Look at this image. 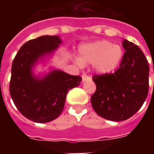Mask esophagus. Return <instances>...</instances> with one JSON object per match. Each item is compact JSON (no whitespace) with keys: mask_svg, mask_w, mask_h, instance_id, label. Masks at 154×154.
Returning <instances> with one entry per match:
<instances>
[{"mask_svg":"<svg viewBox=\"0 0 154 154\" xmlns=\"http://www.w3.org/2000/svg\"><path fill=\"white\" fill-rule=\"evenodd\" d=\"M82 82H87V81L91 80V78L90 77H88L87 75H82Z\"/></svg>","mask_w":154,"mask_h":154,"instance_id":"obj_1","label":"esophagus"}]
</instances>
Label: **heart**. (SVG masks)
<instances>
[{"label":"heart","instance_id":"heart-1","mask_svg":"<svg viewBox=\"0 0 154 154\" xmlns=\"http://www.w3.org/2000/svg\"><path fill=\"white\" fill-rule=\"evenodd\" d=\"M124 57V50L119 44L108 40H98L81 45L79 56L74 58L76 64L83 67L92 64L93 70L99 74H110L119 67Z\"/></svg>","mask_w":154,"mask_h":154}]
</instances>
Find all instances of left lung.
<instances>
[{
	"label": "left lung",
	"mask_w": 154,
	"mask_h": 154,
	"mask_svg": "<svg viewBox=\"0 0 154 154\" xmlns=\"http://www.w3.org/2000/svg\"><path fill=\"white\" fill-rule=\"evenodd\" d=\"M125 50L119 68L113 74L94 76L97 86L91 102L98 116L122 121L141 108L149 93V66L137 45L124 38Z\"/></svg>",
	"instance_id": "1"
}]
</instances>
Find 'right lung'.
Wrapping results in <instances>:
<instances>
[{
  "label": "right lung",
  "instance_id": "add662e5",
  "mask_svg": "<svg viewBox=\"0 0 154 154\" xmlns=\"http://www.w3.org/2000/svg\"><path fill=\"white\" fill-rule=\"evenodd\" d=\"M62 44L60 36L43 35L23 44L13 61L11 97L19 111L34 122L47 123L57 118L63 110L67 91L81 83L80 76L55 67L36 70L38 65L47 67Z\"/></svg>",
  "mask_w": 154,
  "mask_h": 154
}]
</instances>
